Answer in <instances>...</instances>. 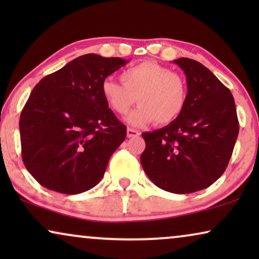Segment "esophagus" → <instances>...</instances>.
Here are the masks:
<instances>
[{
    "label": "esophagus",
    "mask_w": 259,
    "mask_h": 259,
    "mask_svg": "<svg viewBox=\"0 0 259 259\" xmlns=\"http://www.w3.org/2000/svg\"><path fill=\"white\" fill-rule=\"evenodd\" d=\"M138 136H140V132L139 131H137V130H133V128H127V137L128 138H133V137H138Z\"/></svg>",
    "instance_id": "esophagus-1"
}]
</instances>
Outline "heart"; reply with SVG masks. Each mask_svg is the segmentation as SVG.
<instances>
[{"label": "heart", "instance_id": "b5f03b06", "mask_svg": "<svg viewBox=\"0 0 259 259\" xmlns=\"http://www.w3.org/2000/svg\"><path fill=\"white\" fill-rule=\"evenodd\" d=\"M122 83L109 79L101 82V94L108 107L119 115H125L136 100L139 106L131 113L132 126H144L152 121L166 125L182 114L187 100L185 80L153 61L130 67L120 75Z\"/></svg>", "mask_w": 259, "mask_h": 259}]
</instances>
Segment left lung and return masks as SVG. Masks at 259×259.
<instances>
[{"label":"left lung","instance_id":"obj_1","mask_svg":"<svg viewBox=\"0 0 259 259\" xmlns=\"http://www.w3.org/2000/svg\"><path fill=\"white\" fill-rule=\"evenodd\" d=\"M187 82L185 108L162 128L143 133L140 155L151 182L167 192L185 194L212 185L228 167L239 122L231 92L196 60L173 61Z\"/></svg>","mask_w":259,"mask_h":259}]
</instances>
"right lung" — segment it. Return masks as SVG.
Instances as JSON below:
<instances>
[{
    "label": "right lung",
    "instance_id": "right-lung-1",
    "mask_svg": "<svg viewBox=\"0 0 259 259\" xmlns=\"http://www.w3.org/2000/svg\"><path fill=\"white\" fill-rule=\"evenodd\" d=\"M128 62L86 54L45 76L20 116L22 160L46 189L65 194L91 190L126 138L101 94V82Z\"/></svg>",
    "mask_w": 259,
    "mask_h": 259
}]
</instances>
